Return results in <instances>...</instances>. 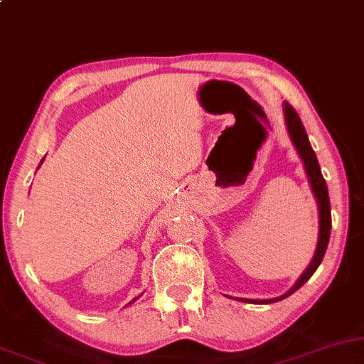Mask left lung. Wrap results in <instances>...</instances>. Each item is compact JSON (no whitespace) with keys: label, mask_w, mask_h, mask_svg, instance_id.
I'll use <instances>...</instances> for the list:
<instances>
[{"label":"left lung","mask_w":364,"mask_h":364,"mask_svg":"<svg viewBox=\"0 0 364 364\" xmlns=\"http://www.w3.org/2000/svg\"><path fill=\"white\" fill-rule=\"evenodd\" d=\"M284 118H287V126H288V133L291 136L294 146H296L299 156H301L303 163H304V169H306V174L309 178V183H311L313 193L316 196L318 201V208H319V240H318V248L316 253H314V258L311 261V264L308 266V269L304 271L301 278L296 281V284L289 289L287 294L283 296L274 298V299H241V301H251V303H274L279 301V299L288 298L289 294H293L296 289L303 287L306 281L311 278L314 271L318 269V266L321 264L323 256L326 253L328 243H329V232H331V206H329V196H328V186L326 181H324L321 169H319V163L316 159V154H314L311 144H309L308 134L304 132V126L299 119V116L296 113V109L293 108L289 103H284Z\"/></svg>","instance_id":"1"}]
</instances>
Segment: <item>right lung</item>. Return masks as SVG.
<instances>
[{
	"label": "right lung",
	"instance_id": "add662e5",
	"mask_svg": "<svg viewBox=\"0 0 364 364\" xmlns=\"http://www.w3.org/2000/svg\"><path fill=\"white\" fill-rule=\"evenodd\" d=\"M134 299H136V298H134ZM134 299H133V301H134ZM133 301H132V303H133ZM132 303H129V304H132Z\"/></svg>",
	"mask_w": 364,
	"mask_h": 364
}]
</instances>
